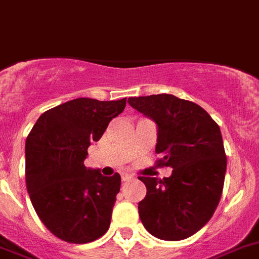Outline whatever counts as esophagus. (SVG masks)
I'll return each instance as SVG.
<instances>
[{
    "mask_svg": "<svg viewBox=\"0 0 259 259\" xmlns=\"http://www.w3.org/2000/svg\"><path fill=\"white\" fill-rule=\"evenodd\" d=\"M130 179H133V177L130 176L129 173H122V175H121V180H122L123 183H126V181H129Z\"/></svg>",
    "mask_w": 259,
    "mask_h": 259,
    "instance_id": "1",
    "label": "esophagus"
}]
</instances>
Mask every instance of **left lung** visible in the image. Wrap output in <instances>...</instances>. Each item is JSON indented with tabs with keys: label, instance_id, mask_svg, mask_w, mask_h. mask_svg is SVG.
<instances>
[{
	"label": "left lung",
	"instance_id": "8db88e82",
	"mask_svg": "<svg viewBox=\"0 0 259 259\" xmlns=\"http://www.w3.org/2000/svg\"><path fill=\"white\" fill-rule=\"evenodd\" d=\"M130 105L157 126L155 151L169 177H139L147 188L139 218L152 236L167 241L190 237L219 204L227 169L220 127L198 104L169 94L129 98Z\"/></svg>",
	"mask_w": 259,
	"mask_h": 259
}]
</instances>
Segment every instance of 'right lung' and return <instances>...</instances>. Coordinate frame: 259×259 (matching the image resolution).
Listing matches in <instances>:
<instances>
[{"mask_svg":"<svg viewBox=\"0 0 259 259\" xmlns=\"http://www.w3.org/2000/svg\"><path fill=\"white\" fill-rule=\"evenodd\" d=\"M125 105L126 98L74 99L44 112L27 137V192L42 224L64 241L87 244L109 228L121 177L86 168L84 159Z\"/></svg>","mask_w":259,"mask_h":259,"instance_id":"right-lung-1","label":"right lung"}]
</instances>
